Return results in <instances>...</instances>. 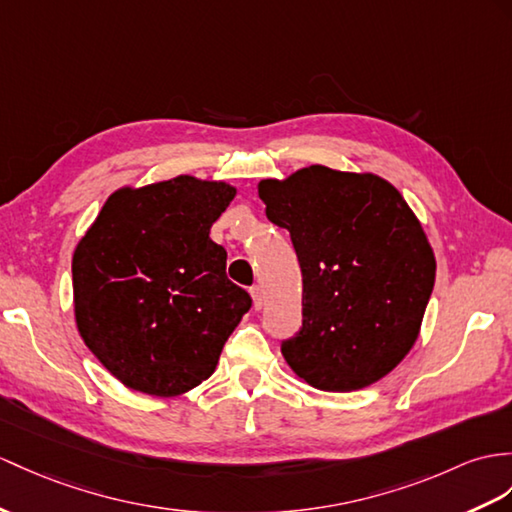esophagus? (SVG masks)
<instances>
[{
	"mask_svg": "<svg viewBox=\"0 0 512 512\" xmlns=\"http://www.w3.org/2000/svg\"><path fill=\"white\" fill-rule=\"evenodd\" d=\"M249 293H252L254 308H256V310H260V308L265 306V293H263V289H260L258 284H256V286H252V289H249Z\"/></svg>",
	"mask_w": 512,
	"mask_h": 512,
	"instance_id": "34e87169",
	"label": "esophagus"
}]
</instances>
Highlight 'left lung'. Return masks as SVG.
Here are the masks:
<instances>
[{"instance_id":"left-lung-1","label":"left lung","mask_w":512,"mask_h":512,"mask_svg":"<svg viewBox=\"0 0 512 512\" xmlns=\"http://www.w3.org/2000/svg\"><path fill=\"white\" fill-rule=\"evenodd\" d=\"M258 195L302 269V328L282 341L284 360L321 391L378 382L415 345L432 295L419 219L386 180L323 165L263 180Z\"/></svg>"}]
</instances>
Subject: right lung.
Masks as SVG:
<instances>
[{
	"mask_svg": "<svg viewBox=\"0 0 512 512\" xmlns=\"http://www.w3.org/2000/svg\"><path fill=\"white\" fill-rule=\"evenodd\" d=\"M236 195L193 176L119 189L73 252L86 347L128 389L173 397L213 376L252 297L210 228Z\"/></svg>",
	"mask_w": 512,
	"mask_h": 512,
	"instance_id": "obj_1",
	"label": "right lung"
}]
</instances>
